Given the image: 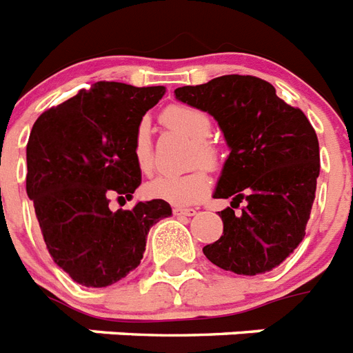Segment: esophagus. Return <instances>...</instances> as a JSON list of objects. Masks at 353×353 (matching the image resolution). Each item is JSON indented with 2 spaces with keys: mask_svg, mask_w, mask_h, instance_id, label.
<instances>
[{
  "mask_svg": "<svg viewBox=\"0 0 353 353\" xmlns=\"http://www.w3.org/2000/svg\"><path fill=\"white\" fill-rule=\"evenodd\" d=\"M173 215H176V216H193V215H196V210H193V208H174Z\"/></svg>",
  "mask_w": 353,
  "mask_h": 353,
  "instance_id": "obj_1",
  "label": "esophagus"
}]
</instances>
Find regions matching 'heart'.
<instances>
[{
	"mask_svg": "<svg viewBox=\"0 0 353 353\" xmlns=\"http://www.w3.org/2000/svg\"><path fill=\"white\" fill-rule=\"evenodd\" d=\"M162 120L168 128L179 131L194 142L193 163L194 165H208L215 168L219 163V151L213 143H210L211 137V118L200 109L190 105H169L162 112ZM132 162L140 173H151L153 169V145H151V129L145 120L138 123L132 134L131 142ZM211 188V179L205 169H196L182 176L162 174L145 184V194L149 199L163 200L174 205L196 204L204 199Z\"/></svg>",
	"mask_w": 353,
	"mask_h": 353,
	"instance_id": "obj_1",
	"label": "heart"
}]
</instances>
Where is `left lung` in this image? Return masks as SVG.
Instances as JSON below:
<instances>
[{
	"label": "left lung",
	"mask_w": 353,
	"mask_h": 353,
	"mask_svg": "<svg viewBox=\"0 0 353 353\" xmlns=\"http://www.w3.org/2000/svg\"><path fill=\"white\" fill-rule=\"evenodd\" d=\"M174 94L210 112L231 149L213 196L233 202L219 211L224 233L204 246V255L239 275L277 268L306 235L321 169L315 129L256 76H221L179 87ZM244 199L247 205L235 216Z\"/></svg>",
	"instance_id": "8db88e82"
}]
</instances>
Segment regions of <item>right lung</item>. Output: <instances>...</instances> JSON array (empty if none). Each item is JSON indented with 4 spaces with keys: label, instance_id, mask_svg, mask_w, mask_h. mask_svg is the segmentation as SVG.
<instances>
[{
    "label": "right lung",
    "instance_id": "1",
    "mask_svg": "<svg viewBox=\"0 0 353 353\" xmlns=\"http://www.w3.org/2000/svg\"><path fill=\"white\" fill-rule=\"evenodd\" d=\"M165 87L97 81L39 114L27 143V194L52 261L87 288H105L142 261L151 225L171 215L163 200L111 211L132 199L142 173L131 142Z\"/></svg>",
    "mask_w": 353,
    "mask_h": 353
}]
</instances>
